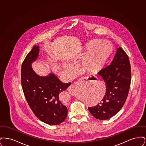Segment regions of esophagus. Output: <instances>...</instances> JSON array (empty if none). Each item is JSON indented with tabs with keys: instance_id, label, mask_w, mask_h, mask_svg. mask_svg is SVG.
<instances>
[{
	"instance_id": "obj_1",
	"label": "esophagus",
	"mask_w": 146,
	"mask_h": 146,
	"mask_svg": "<svg viewBox=\"0 0 146 146\" xmlns=\"http://www.w3.org/2000/svg\"><path fill=\"white\" fill-rule=\"evenodd\" d=\"M88 78H89V76H83L81 78H80V79L79 80H88ZM74 88H75V85L72 84L68 87V90L72 91V90L74 89Z\"/></svg>"
}]
</instances>
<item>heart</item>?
I'll list each match as a JSON object with an SVG mask.
<instances>
[{
    "label": "heart",
    "instance_id": "b5f03b06",
    "mask_svg": "<svg viewBox=\"0 0 146 146\" xmlns=\"http://www.w3.org/2000/svg\"><path fill=\"white\" fill-rule=\"evenodd\" d=\"M87 49L91 51L84 60V66L88 70H93L106 61L111 52V46L109 42L94 40L88 44Z\"/></svg>",
    "mask_w": 146,
    "mask_h": 146
}]
</instances>
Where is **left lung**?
I'll use <instances>...</instances> for the list:
<instances>
[{"label": "left lung", "instance_id": "8db88e82", "mask_svg": "<svg viewBox=\"0 0 146 146\" xmlns=\"http://www.w3.org/2000/svg\"><path fill=\"white\" fill-rule=\"evenodd\" d=\"M98 73L106 84V94L101 102L88 109L95 118L104 120L119 111L128 95L131 72L129 57L124 50L118 48L111 63Z\"/></svg>", "mask_w": 146, "mask_h": 146}]
</instances>
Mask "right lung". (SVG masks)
I'll return each mask as SVG.
<instances>
[{
	"label": "right lung",
	"mask_w": 146,
	"mask_h": 146,
	"mask_svg": "<svg viewBox=\"0 0 146 146\" xmlns=\"http://www.w3.org/2000/svg\"><path fill=\"white\" fill-rule=\"evenodd\" d=\"M39 47L35 45L26 57L21 67V84L28 104L35 116L49 125H59L66 119L67 108L60 100L59 95L71 83H64L53 73L38 76L32 63L39 55Z\"/></svg>",
	"instance_id": "obj_1"
}]
</instances>
